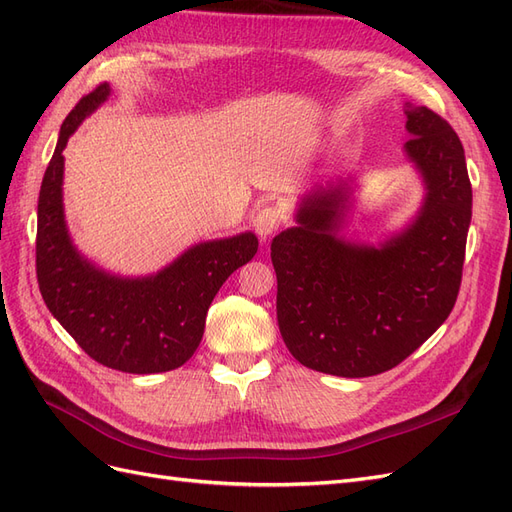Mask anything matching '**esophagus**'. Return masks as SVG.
<instances>
[{
  "mask_svg": "<svg viewBox=\"0 0 512 512\" xmlns=\"http://www.w3.org/2000/svg\"><path fill=\"white\" fill-rule=\"evenodd\" d=\"M284 211L277 207H262L254 215V228L260 235V239H269L273 232L282 226Z\"/></svg>",
  "mask_w": 512,
  "mask_h": 512,
  "instance_id": "34e87169",
  "label": "esophagus"
}]
</instances>
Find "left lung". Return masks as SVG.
<instances>
[{
  "mask_svg": "<svg viewBox=\"0 0 512 512\" xmlns=\"http://www.w3.org/2000/svg\"><path fill=\"white\" fill-rule=\"evenodd\" d=\"M404 151L423 181L414 218L378 245L342 235L354 177L314 185L297 226L271 243L277 324L301 365L342 378L393 369L438 331L461 284L472 220L466 153L455 130L427 106L406 104Z\"/></svg>",
  "mask_w": 512,
  "mask_h": 512,
  "instance_id": "1",
  "label": "left lung"
}]
</instances>
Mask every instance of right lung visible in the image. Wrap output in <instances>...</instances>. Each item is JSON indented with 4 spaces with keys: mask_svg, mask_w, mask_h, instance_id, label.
<instances>
[{
    "mask_svg": "<svg viewBox=\"0 0 512 512\" xmlns=\"http://www.w3.org/2000/svg\"><path fill=\"white\" fill-rule=\"evenodd\" d=\"M111 96L102 83L61 123L38 196L36 273L42 299L91 359L126 374H160L196 352L215 294L258 250L254 232L188 247L158 273L123 277L104 271L74 245L64 213L68 138Z\"/></svg>",
    "mask_w": 512,
    "mask_h": 512,
    "instance_id": "obj_1",
    "label": "right lung"
}]
</instances>
